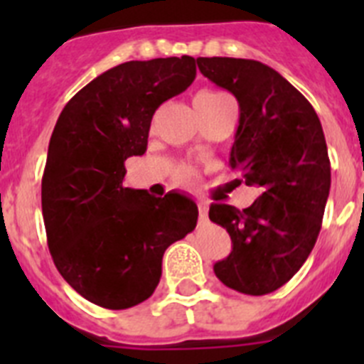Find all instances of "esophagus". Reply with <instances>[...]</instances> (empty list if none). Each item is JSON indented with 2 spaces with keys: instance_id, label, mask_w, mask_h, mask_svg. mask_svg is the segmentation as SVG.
<instances>
[{
  "instance_id": "esophagus-1",
  "label": "esophagus",
  "mask_w": 364,
  "mask_h": 364,
  "mask_svg": "<svg viewBox=\"0 0 364 364\" xmlns=\"http://www.w3.org/2000/svg\"><path fill=\"white\" fill-rule=\"evenodd\" d=\"M198 205V224H208V204H205L204 200H198L197 202Z\"/></svg>"
}]
</instances>
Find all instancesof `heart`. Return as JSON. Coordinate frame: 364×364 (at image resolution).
<instances>
[{"label": "heart", "instance_id": "b5f03b06", "mask_svg": "<svg viewBox=\"0 0 364 364\" xmlns=\"http://www.w3.org/2000/svg\"><path fill=\"white\" fill-rule=\"evenodd\" d=\"M218 95H220V92H202V95L198 96H218ZM175 178L178 184H191L193 180H195V173H193L191 169H180V171L175 175Z\"/></svg>", "mask_w": 364, "mask_h": 364}]
</instances>
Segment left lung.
Returning a JSON list of instances; mask_svg holds the SVG:
<instances>
[{
    "label": "left lung",
    "mask_w": 364,
    "mask_h": 364,
    "mask_svg": "<svg viewBox=\"0 0 364 364\" xmlns=\"http://www.w3.org/2000/svg\"><path fill=\"white\" fill-rule=\"evenodd\" d=\"M205 78L239 102L230 166L260 195L246 210L211 204L210 218L233 250L213 266L228 288L246 295L279 290L301 269L323 224L330 159L323 125L301 92L277 70L242 58H197Z\"/></svg>",
    "instance_id": "1"
}]
</instances>
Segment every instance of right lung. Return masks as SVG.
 I'll list each match as a JSON object with an SVG mask.
<instances>
[{
    "instance_id": "obj_1",
    "label": "right lung",
    "mask_w": 364,
    "mask_h": 364,
    "mask_svg": "<svg viewBox=\"0 0 364 364\" xmlns=\"http://www.w3.org/2000/svg\"><path fill=\"white\" fill-rule=\"evenodd\" d=\"M195 76L191 56L120 63L76 92L54 125L41 178L47 244L62 277L98 306L149 299L164 252L197 226L189 198L124 188L125 160L146 153L154 111Z\"/></svg>"
}]
</instances>
